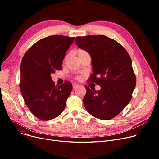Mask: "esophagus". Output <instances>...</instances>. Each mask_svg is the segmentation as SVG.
<instances>
[{"label":"esophagus","instance_id":"obj_1","mask_svg":"<svg viewBox=\"0 0 159 159\" xmlns=\"http://www.w3.org/2000/svg\"><path fill=\"white\" fill-rule=\"evenodd\" d=\"M78 86H79V84H73V89L77 88Z\"/></svg>","mask_w":159,"mask_h":159}]
</instances>
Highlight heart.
<instances>
[{"instance_id": "b5f03b06", "label": "heart", "mask_w": 159, "mask_h": 159, "mask_svg": "<svg viewBox=\"0 0 159 159\" xmlns=\"http://www.w3.org/2000/svg\"><path fill=\"white\" fill-rule=\"evenodd\" d=\"M77 55H78V56H79V57H80V56H82V55H84V54H86V53H88L85 50H84V49H79L77 51ZM77 79H79V77H77Z\"/></svg>"}]
</instances>
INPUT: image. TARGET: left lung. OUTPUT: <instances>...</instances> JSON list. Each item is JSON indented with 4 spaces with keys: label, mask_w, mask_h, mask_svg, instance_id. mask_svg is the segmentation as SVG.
<instances>
[{
    "label": "left lung",
    "mask_w": 159,
    "mask_h": 159,
    "mask_svg": "<svg viewBox=\"0 0 159 159\" xmlns=\"http://www.w3.org/2000/svg\"><path fill=\"white\" fill-rule=\"evenodd\" d=\"M75 43L91 56L93 73L89 80L101 88L96 91L85 86L84 107L97 119H112L130 102L136 86L130 56L119 43L104 35L77 37Z\"/></svg>",
    "instance_id": "1"
}]
</instances>
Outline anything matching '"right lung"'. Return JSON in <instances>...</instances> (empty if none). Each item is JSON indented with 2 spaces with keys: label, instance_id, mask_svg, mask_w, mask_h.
I'll return each mask as SVG.
<instances>
[{
  "label": "right lung",
  "instance_id": "obj_1",
  "mask_svg": "<svg viewBox=\"0 0 159 159\" xmlns=\"http://www.w3.org/2000/svg\"><path fill=\"white\" fill-rule=\"evenodd\" d=\"M75 37L52 35L42 39L24 54L20 64V89L25 104L37 118L49 120L64 111L72 84L57 86L51 74L61 70Z\"/></svg>",
  "mask_w": 159,
  "mask_h": 159
}]
</instances>
